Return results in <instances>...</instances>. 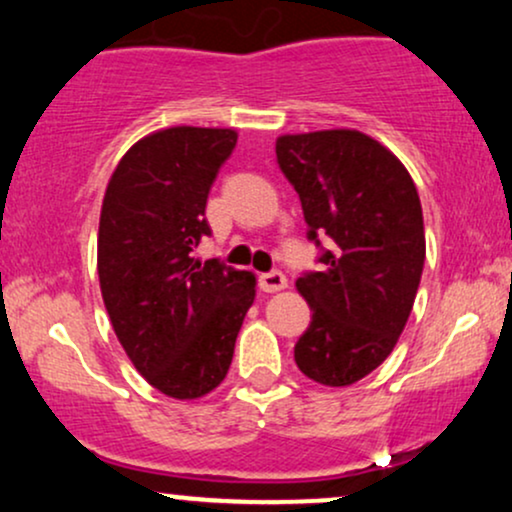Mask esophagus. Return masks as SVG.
I'll return each mask as SVG.
<instances>
[{"label":"esophagus","mask_w":512,"mask_h":512,"mask_svg":"<svg viewBox=\"0 0 512 512\" xmlns=\"http://www.w3.org/2000/svg\"><path fill=\"white\" fill-rule=\"evenodd\" d=\"M258 287H261L263 292H280L287 287V278L280 270H270V273H263L261 278H258Z\"/></svg>","instance_id":"esophagus-1"}]
</instances>
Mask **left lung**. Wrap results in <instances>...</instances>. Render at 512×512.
I'll list each match as a JSON object with an SVG mask.
<instances>
[{"label": "left lung", "mask_w": 512, "mask_h": 512, "mask_svg": "<svg viewBox=\"0 0 512 512\" xmlns=\"http://www.w3.org/2000/svg\"><path fill=\"white\" fill-rule=\"evenodd\" d=\"M275 153L309 239L333 242L323 270L297 280L314 314L294 362L321 386H352L386 362L417 297L426 258L417 186L386 146L354 129L278 136Z\"/></svg>", "instance_id": "obj_1"}]
</instances>
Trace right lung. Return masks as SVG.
I'll use <instances>...</instances> for the list:
<instances>
[{"mask_svg":"<svg viewBox=\"0 0 512 512\" xmlns=\"http://www.w3.org/2000/svg\"><path fill=\"white\" fill-rule=\"evenodd\" d=\"M234 146V129L153 131L126 150L102 198V302L138 374L174 400L225 381L256 297L254 273L191 256L210 234L208 191Z\"/></svg>","mask_w":512,"mask_h":512,"instance_id":"add662e5","label":"right lung"}]
</instances>
